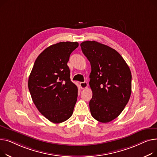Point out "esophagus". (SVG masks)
<instances>
[{
  "label": "esophagus",
  "mask_w": 157,
  "mask_h": 157,
  "mask_svg": "<svg viewBox=\"0 0 157 157\" xmlns=\"http://www.w3.org/2000/svg\"><path fill=\"white\" fill-rule=\"evenodd\" d=\"M80 87H81L82 89H85V88H87V87L88 84H87V82H80Z\"/></svg>",
  "instance_id": "obj_1"
}]
</instances>
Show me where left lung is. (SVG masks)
Returning <instances> with one entry per match:
<instances>
[{
  "label": "left lung",
  "mask_w": 157,
  "mask_h": 157,
  "mask_svg": "<svg viewBox=\"0 0 157 157\" xmlns=\"http://www.w3.org/2000/svg\"><path fill=\"white\" fill-rule=\"evenodd\" d=\"M80 46L91 66L90 113L100 122H109L122 113L130 99V68L121 55L108 45L84 41Z\"/></svg>",
  "instance_id": "1"
}]
</instances>
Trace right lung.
<instances>
[{"label": "right lung", "mask_w": 157, "mask_h": 157, "mask_svg": "<svg viewBox=\"0 0 157 157\" xmlns=\"http://www.w3.org/2000/svg\"><path fill=\"white\" fill-rule=\"evenodd\" d=\"M75 42H61L43 51L36 59L29 78V89L36 108L54 124L66 121L73 114L78 88L70 80L67 65Z\"/></svg>", "instance_id": "right-lung-1"}]
</instances>
